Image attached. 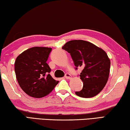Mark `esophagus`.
Masks as SVG:
<instances>
[{"instance_id":"34e87169","label":"esophagus","mask_w":130,"mask_h":130,"mask_svg":"<svg viewBox=\"0 0 130 130\" xmlns=\"http://www.w3.org/2000/svg\"><path fill=\"white\" fill-rule=\"evenodd\" d=\"M65 78H66V79H70V78H71V76L70 74L67 73V74H66V75H65Z\"/></svg>"}]
</instances>
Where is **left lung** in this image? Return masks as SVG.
Masks as SVG:
<instances>
[{
	"label": "left lung",
	"mask_w": 130,
	"mask_h": 130,
	"mask_svg": "<svg viewBox=\"0 0 130 130\" xmlns=\"http://www.w3.org/2000/svg\"><path fill=\"white\" fill-rule=\"evenodd\" d=\"M62 49L70 53L76 67L83 68L79 76L84 86L75 94L80 97L90 98L100 93L107 84L110 71V61L105 51L81 40L68 41Z\"/></svg>",
	"instance_id": "1"
}]
</instances>
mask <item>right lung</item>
Masks as SVG:
<instances>
[{"label": "right lung", "instance_id": "add662e5", "mask_svg": "<svg viewBox=\"0 0 130 130\" xmlns=\"http://www.w3.org/2000/svg\"><path fill=\"white\" fill-rule=\"evenodd\" d=\"M51 50V48L34 46L17 57L14 65L17 81L23 91L30 96H46L59 83L49 74L51 69L46 61Z\"/></svg>", "mask_w": 130, "mask_h": 130}]
</instances>
